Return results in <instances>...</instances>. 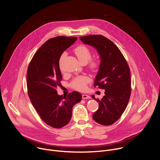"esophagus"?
I'll return each instance as SVG.
<instances>
[{
	"mask_svg": "<svg viewBox=\"0 0 160 160\" xmlns=\"http://www.w3.org/2000/svg\"><path fill=\"white\" fill-rule=\"evenodd\" d=\"M90 97L87 94H83L82 95V99H90Z\"/></svg>",
	"mask_w": 160,
	"mask_h": 160,
	"instance_id": "esophagus-1",
	"label": "esophagus"
}]
</instances>
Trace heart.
<instances>
[{"mask_svg": "<svg viewBox=\"0 0 160 160\" xmlns=\"http://www.w3.org/2000/svg\"><path fill=\"white\" fill-rule=\"evenodd\" d=\"M74 51L78 61L81 63L82 62L87 63L91 58V52L89 50V49L87 48L86 46H85V45H79V46H78L75 49ZM63 55L64 54H62L61 57L60 63L62 59ZM98 65L99 64L96 61H93L90 63V66L91 68H93V69H95V68H98ZM88 81H89V79L86 77H78L73 80L72 83V86L74 88L78 90L83 91L86 89L87 84L88 82Z\"/></svg>", "mask_w": 160, "mask_h": 160, "instance_id": "b5f03b06", "label": "heart"}]
</instances>
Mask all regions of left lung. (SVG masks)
I'll use <instances>...</instances> for the list:
<instances>
[{
    "instance_id": "1",
    "label": "left lung",
    "mask_w": 160,
    "mask_h": 160,
    "mask_svg": "<svg viewBox=\"0 0 160 160\" xmlns=\"http://www.w3.org/2000/svg\"><path fill=\"white\" fill-rule=\"evenodd\" d=\"M80 39L95 48L101 59L94 85L104 89L105 95L101 100L92 96L99 102V109L92 118L101 125H112L123 113L130 97V68L118 47L106 37L90 35Z\"/></svg>"
}]
</instances>
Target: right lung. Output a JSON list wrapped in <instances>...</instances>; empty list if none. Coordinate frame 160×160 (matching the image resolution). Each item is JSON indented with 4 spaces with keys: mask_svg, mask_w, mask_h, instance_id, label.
<instances>
[{
    "mask_svg": "<svg viewBox=\"0 0 160 160\" xmlns=\"http://www.w3.org/2000/svg\"><path fill=\"white\" fill-rule=\"evenodd\" d=\"M77 39L59 36L48 40L35 52L28 68L27 83L31 102L42 120L56 128L70 122L73 106L82 100L81 94L76 91L62 97L56 90L62 80L60 57Z\"/></svg>",
    "mask_w": 160,
    "mask_h": 160,
    "instance_id": "add662e5",
    "label": "right lung"
}]
</instances>
